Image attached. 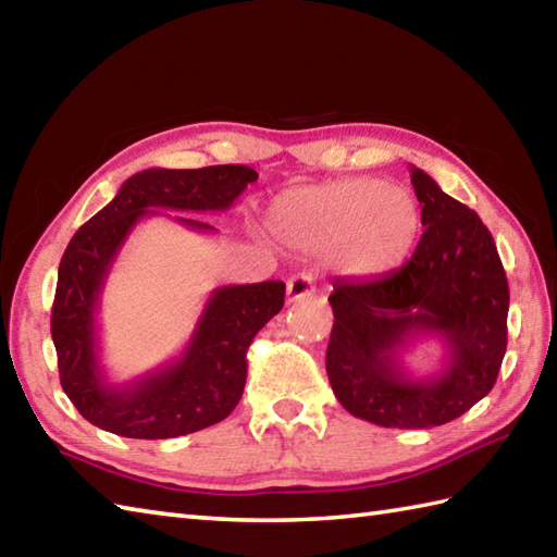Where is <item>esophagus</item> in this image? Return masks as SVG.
Returning <instances> with one entry per match:
<instances>
[{"label": "esophagus", "mask_w": 557, "mask_h": 557, "mask_svg": "<svg viewBox=\"0 0 557 557\" xmlns=\"http://www.w3.org/2000/svg\"><path fill=\"white\" fill-rule=\"evenodd\" d=\"M311 294H315L313 277L306 275V272L287 280V301H299L304 297H311Z\"/></svg>", "instance_id": "obj_1"}]
</instances>
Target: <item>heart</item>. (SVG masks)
I'll return each mask as SVG.
<instances>
[{"instance_id": "1", "label": "heart", "mask_w": 557, "mask_h": 557, "mask_svg": "<svg viewBox=\"0 0 557 557\" xmlns=\"http://www.w3.org/2000/svg\"><path fill=\"white\" fill-rule=\"evenodd\" d=\"M268 227L289 246H333L335 263L347 275L377 277L411 253L421 208L405 186L351 176L277 196L268 210Z\"/></svg>"}]
</instances>
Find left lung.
<instances>
[{"label":"left lung","instance_id":"8db88e82","mask_svg":"<svg viewBox=\"0 0 557 557\" xmlns=\"http://www.w3.org/2000/svg\"><path fill=\"white\" fill-rule=\"evenodd\" d=\"M423 236L405 265L373 280H335L325 369L351 417L385 429H431L486 397L507 349L510 289L498 248L474 210L411 168ZM437 336L446 357L413 376L400 351Z\"/></svg>","mask_w":557,"mask_h":557}]
</instances>
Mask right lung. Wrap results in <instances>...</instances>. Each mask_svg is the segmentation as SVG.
Segmentation results:
<instances>
[{
    "mask_svg": "<svg viewBox=\"0 0 557 557\" xmlns=\"http://www.w3.org/2000/svg\"><path fill=\"white\" fill-rule=\"evenodd\" d=\"M258 172L244 164L200 170H144L69 242L59 263L52 339L59 381L83 419L102 431L140 441L196 433L227 419L246 383V349L285 306V282L218 287L206 301L180 357L128 383H110L100 366L98 309L110 270L144 218L230 210ZM172 218V215H170ZM194 232L212 224L174 215Z\"/></svg>",
    "mask_w": 557,
    "mask_h": 557,
    "instance_id": "right-lung-1",
    "label": "right lung"
}]
</instances>
